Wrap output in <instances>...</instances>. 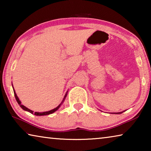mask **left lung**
<instances>
[{
	"instance_id": "left-lung-1",
	"label": "left lung",
	"mask_w": 151,
	"mask_h": 151,
	"mask_svg": "<svg viewBox=\"0 0 151 151\" xmlns=\"http://www.w3.org/2000/svg\"><path fill=\"white\" fill-rule=\"evenodd\" d=\"M124 111H122V112H114V114H121V113H122V112H123Z\"/></svg>"
}]
</instances>
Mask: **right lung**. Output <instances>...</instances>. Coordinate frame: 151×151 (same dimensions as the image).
I'll return each instance as SVG.
<instances>
[{
	"instance_id": "add662e5",
	"label": "right lung",
	"mask_w": 151,
	"mask_h": 151,
	"mask_svg": "<svg viewBox=\"0 0 151 151\" xmlns=\"http://www.w3.org/2000/svg\"><path fill=\"white\" fill-rule=\"evenodd\" d=\"M13 91H14V94L15 99H16V100H17V103H18V104H19L20 106L21 107V108H22V109H23L24 111H28V112H30V113H31V114H33V112H34V111H31V110H30L29 109L27 108L26 106H24V105H22V104H21V102L20 101L19 99L18 98V96H17V95L16 93H15V91H14V87H13ZM67 93H68V91L66 92V93L65 94V97H64V99H63V101H62V103H61L59 104V105H58L57 107H56L55 109H52V110H50V111H47V112H35V113H34V114H35V115H37V116H43V115H48V114H50L53 113V112H55V111H57V110L60 108V106H61V104H63V102H64V101H65V98H66V96H67Z\"/></svg>"
}]
</instances>
